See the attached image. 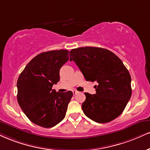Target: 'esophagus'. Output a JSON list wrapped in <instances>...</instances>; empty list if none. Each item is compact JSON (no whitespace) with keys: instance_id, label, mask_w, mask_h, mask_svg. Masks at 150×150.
Listing matches in <instances>:
<instances>
[{"instance_id":"esophagus-1","label":"esophagus","mask_w":150,"mask_h":150,"mask_svg":"<svg viewBox=\"0 0 150 150\" xmlns=\"http://www.w3.org/2000/svg\"><path fill=\"white\" fill-rule=\"evenodd\" d=\"M73 95H76L77 93H78V91H76V90H74V91H73Z\"/></svg>"}]
</instances>
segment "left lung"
Segmentation results:
<instances>
[{
    "label": "left lung",
    "mask_w": 150,
    "mask_h": 150,
    "mask_svg": "<svg viewBox=\"0 0 150 150\" xmlns=\"http://www.w3.org/2000/svg\"><path fill=\"white\" fill-rule=\"evenodd\" d=\"M70 61L80 68L86 81L98 82L96 94L84 93V115L98 123H107L122 114L131 96V78L114 53L100 47H85L70 52Z\"/></svg>",
    "instance_id": "8db88e82"
}]
</instances>
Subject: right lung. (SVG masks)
I'll return each instance as SVG.
<instances>
[{"mask_svg":"<svg viewBox=\"0 0 150 150\" xmlns=\"http://www.w3.org/2000/svg\"><path fill=\"white\" fill-rule=\"evenodd\" d=\"M66 50L40 54L26 65L19 75L17 101L33 123L52 128L64 119L73 92H57L53 84L60 80L59 70L69 59Z\"/></svg>","mask_w":150,"mask_h":150,"instance_id":"right-lung-1","label":"right lung"}]
</instances>
